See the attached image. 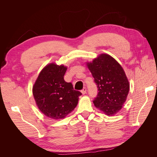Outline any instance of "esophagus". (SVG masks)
Listing matches in <instances>:
<instances>
[{
  "label": "esophagus",
  "mask_w": 157,
  "mask_h": 157,
  "mask_svg": "<svg viewBox=\"0 0 157 157\" xmlns=\"http://www.w3.org/2000/svg\"><path fill=\"white\" fill-rule=\"evenodd\" d=\"M81 92H82V94H86V88L84 87V88L81 90Z\"/></svg>",
  "instance_id": "obj_1"
}]
</instances>
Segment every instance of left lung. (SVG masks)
<instances>
[{
    "instance_id": "left-lung-1",
    "label": "left lung",
    "mask_w": 157,
    "mask_h": 157,
    "mask_svg": "<svg viewBox=\"0 0 157 157\" xmlns=\"http://www.w3.org/2000/svg\"><path fill=\"white\" fill-rule=\"evenodd\" d=\"M87 66L98 91L94 105L108 116L115 115L122 107L130 89L124 70L113 57L103 54Z\"/></svg>"
}]
</instances>
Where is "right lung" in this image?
Returning <instances> with one entry per match:
<instances>
[{
  "instance_id": "obj_1",
  "label": "right lung",
  "mask_w": 157,
  "mask_h": 157,
  "mask_svg": "<svg viewBox=\"0 0 157 157\" xmlns=\"http://www.w3.org/2000/svg\"><path fill=\"white\" fill-rule=\"evenodd\" d=\"M67 67L50 63L41 71L33 87V96L40 111L46 117L59 119L77 105L82 93L64 80Z\"/></svg>"
}]
</instances>
